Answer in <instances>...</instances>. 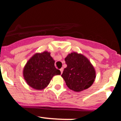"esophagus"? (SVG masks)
<instances>
[{
    "mask_svg": "<svg viewBox=\"0 0 121 121\" xmlns=\"http://www.w3.org/2000/svg\"><path fill=\"white\" fill-rule=\"evenodd\" d=\"M60 71H61V74H62L63 73V68H61L60 69Z\"/></svg>",
    "mask_w": 121,
    "mask_h": 121,
    "instance_id": "1",
    "label": "esophagus"
}]
</instances>
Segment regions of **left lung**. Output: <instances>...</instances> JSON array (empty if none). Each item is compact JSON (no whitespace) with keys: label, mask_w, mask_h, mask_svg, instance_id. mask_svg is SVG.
<instances>
[{"label":"left lung","mask_w":121,"mask_h":121,"mask_svg":"<svg viewBox=\"0 0 121 121\" xmlns=\"http://www.w3.org/2000/svg\"><path fill=\"white\" fill-rule=\"evenodd\" d=\"M65 60L67 67L64 69L61 76L69 89L79 92L88 89L93 84L96 72L85 56L74 52L69 54Z\"/></svg>","instance_id":"8db88e82"}]
</instances>
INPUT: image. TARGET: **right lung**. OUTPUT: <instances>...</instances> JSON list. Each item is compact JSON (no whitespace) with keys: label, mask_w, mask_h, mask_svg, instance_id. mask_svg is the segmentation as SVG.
<instances>
[{"label":"right lung","mask_w":121,"mask_h":121,"mask_svg":"<svg viewBox=\"0 0 121 121\" xmlns=\"http://www.w3.org/2000/svg\"><path fill=\"white\" fill-rule=\"evenodd\" d=\"M61 72L55 66V61L50 53L45 52L33 55L23 69V76L27 84L35 89L47 87L53 76Z\"/></svg>","instance_id":"add662e5"}]
</instances>
